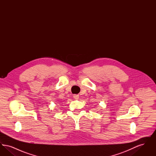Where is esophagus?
<instances>
[{
    "label": "esophagus",
    "instance_id": "esophagus-1",
    "mask_svg": "<svg viewBox=\"0 0 156 156\" xmlns=\"http://www.w3.org/2000/svg\"><path fill=\"white\" fill-rule=\"evenodd\" d=\"M74 98L75 99H79V95H74Z\"/></svg>",
    "mask_w": 156,
    "mask_h": 156
}]
</instances>
